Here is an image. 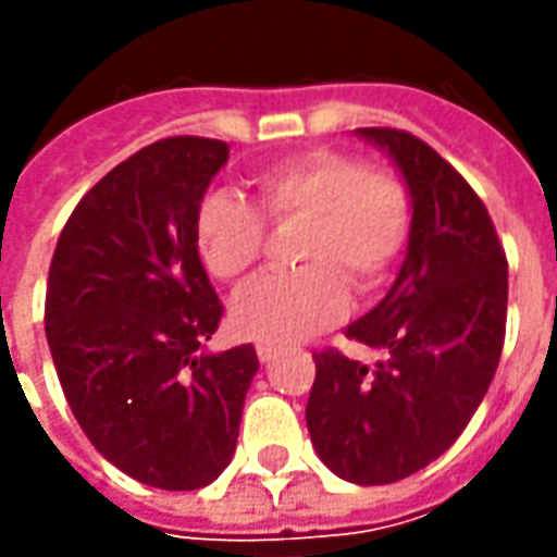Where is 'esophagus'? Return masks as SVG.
<instances>
[{
	"label": "esophagus",
	"mask_w": 557,
	"mask_h": 557,
	"mask_svg": "<svg viewBox=\"0 0 557 557\" xmlns=\"http://www.w3.org/2000/svg\"><path fill=\"white\" fill-rule=\"evenodd\" d=\"M256 355H259V361L262 363H271L277 358V346H274V343H259V346H256Z\"/></svg>",
	"instance_id": "esophagus-1"
}]
</instances>
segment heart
<instances>
[{
    "label": "heart",
    "instance_id": "b5f03b06",
    "mask_svg": "<svg viewBox=\"0 0 557 557\" xmlns=\"http://www.w3.org/2000/svg\"><path fill=\"white\" fill-rule=\"evenodd\" d=\"M271 226H301L295 274H271L232 298V325L247 339L295 343L334 325L358 295L382 289L411 235L409 187L394 172L337 148H313L253 175V206L208 194L194 218L202 265L220 280L250 274Z\"/></svg>",
    "mask_w": 557,
    "mask_h": 557
}]
</instances>
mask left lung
Masks as SVG:
<instances>
[{
  "mask_svg": "<svg viewBox=\"0 0 557 557\" xmlns=\"http://www.w3.org/2000/svg\"><path fill=\"white\" fill-rule=\"evenodd\" d=\"M397 160L411 196L409 253L394 286L346 337L375 363L315 351L307 430L337 478H409L462 435L502 361L507 256L490 211L447 160L409 131L358 127Z\"/></svg>",
  "mask_w": 557,
  "mask_h": 557,
  "instance_id": "left-lung-1",
  "label": "left lung"
}]
</instances>
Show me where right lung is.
I'll use <instances>...</instances> for the list:
<instances>
[{
	"mask_svg": "<svg viewBox=\"0 0 557 557\" xmlns=\"http://www.w3.org/2000/svg\"><path fill=\"white\" fill-rule=\"evenodd\" d=\"M230 160L208 137L139 148L83 196L55 244L44 327L74 418L98 454L158 490H202L230 466L253 346L211 355L223 304L194 242Z\"/></svg>",
	"mask_w": 557,
	"mask_h": 557,
	"instance_id": "1",
	"label": "right lung"
}]
</instances>
